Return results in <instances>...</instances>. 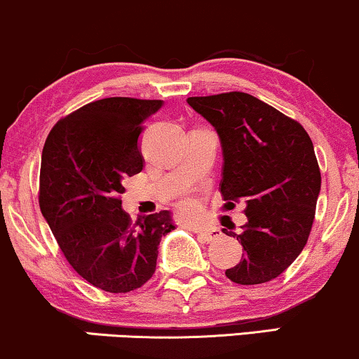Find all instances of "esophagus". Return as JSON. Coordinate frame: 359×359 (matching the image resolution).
I'll return each mask as SVG.
<instances>
[{
	"mask_svg": "<svg viewBox=\"0 0 359 359\" xmlns=\"http://www.w3.org/2000/svg\"><path fill=\"white\" fill-rule=\"evenodd\" d=\"M196 233L201 234L206 241H213L216 238L221 236V231L218 228H211V226H205V228H196Z\"/></svg>",
	"mask_w": 359,
	"mask_h": 359,
	"instance_id": "34e87169",
	"label": "esophagus"
}]
</instances>
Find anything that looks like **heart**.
<instances>
[{
    "label": "heart",
    "mask_w": 359,
    "mask_h": 359,
    "mask_svg": "<svg viewBox=\"0 0 359 359\" xmlns=\"http://www.w3.org/2000/svg\"><path fill=\"white\" fill-rule=\"evenodd\" d=\"M193 210H194V205H193L191 201H184L183 205H181V211H183V213L189 215V213H191Z\"/></svg>",
    "instance_id": "obj_1"
}]
</instances>
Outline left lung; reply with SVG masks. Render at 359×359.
I'll return each mask as SVG.
<instances>
[{
	"instance_id": "left-lung-1",
	"label": "left lung",
	"mask_w": 359,
	"mask_h": 359,
	"mask_svg": "<svg viewBox=\"0 0 359 359\" xmlns=\"http://www.w3.org/2000/svg\"><path fill=\"white\" fill-rule=\"evenodd\" d=\"M188 104L215 126L223 149L219 191L245 201L243 258L226 276L238 285L278 278L302 253L315 221L321 172L306 130L276 108L241 91L193 96Z\"/></svg>"
}]
</instances>
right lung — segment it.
I'll use <instances>...</instances> for the list:
<instances>
[{
	"label": "right lung",
	"instance_id": "obj_1",
	"mask_svg": "<svg viewBox=\"0 0 359 359\" xmlns=\"http://www.w3.org/2000/svg\"><path fill=\"white\" fill-rule=\"evenodd\" d=\"M161 100L104 98L56 123L43 148L39 208L65 258L108 293L143 286L156 269L170 211L133 223L121 208L123 181L143 170L140 135Z\"/></svg>",
	"mask_w": 359,
	"mask_h": 359
}]
</instances>
